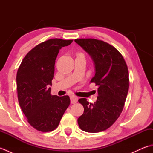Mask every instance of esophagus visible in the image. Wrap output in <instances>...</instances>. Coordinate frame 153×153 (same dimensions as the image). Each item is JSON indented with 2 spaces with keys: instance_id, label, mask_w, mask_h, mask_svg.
Segmentation results:
<instances>
[{
  "instance_id": "34e87169",
  "label": "esophagus",
  "mask_w": 153,
  "mask_h": 153,
  "mask_svg": "<svg viewBox=\"0 0 153 153\" xmlns=\"http://www.w3.org/2000/svg\"><path fill=\"white\" fill-rule=\"evenodd\" d=\"M77 100H78V97L75 96V95H71L70 96V100L71 104H75L77 102Z\"/></svg>"
}]
</instances>
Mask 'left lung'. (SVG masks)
<instances>
[{
    "label": "left lung",
    "mask_w": 153,
    "mask_h": 153,
    "mask_svg": "<svg viewBox=\"0 0 153 153\" xmlns=\"http://www.w3.org/2000/svg\"><path fill=\"white\" fill-rule=\"evenodd\" d=\"M75 42L91 57L95 74L91 83L99 87L95 102L79 99L84 112L77 119L78 125L86 132L105 131L118 118L124 106L129 89L128 66L120 52L106 42L95 39H79Z\"/></svg>",
    "instance_id": "obj_1"
}]
</instances>
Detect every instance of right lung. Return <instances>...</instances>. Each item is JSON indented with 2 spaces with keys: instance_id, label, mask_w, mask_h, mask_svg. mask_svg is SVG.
Returning <instances> with one entry per match:
<instances>
[{
  "instance_id": "right-lung-1",
  "label": "right lung",
  "mask_w": 153,
  "mask_h": 153,
  "mask_svg": "<svg viewBox=\"0 0 153 153\" xmlns=\"http://www.w3.org/2000/svg\"><path fill=\"white\" fill-rule=\"evenodd\" d=\"M73 40L51 39L29 52L19 66L17 76L18 98L29 123L38 131L56 129L70 104L69 96L51 95L55 60L62 47Z\"/></svg>"
}]
</instances>
